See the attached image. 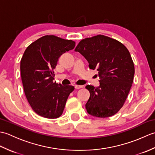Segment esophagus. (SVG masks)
Segmentation results:
<instances>
[{"label": "esophagus", "mask_w": 155, "mask_h": 155, "mask_svg": "<svg viewBox=\"0 0 155 155\" xmlns=\"http://www.w3.org/2000/svg\"><path fill=\"white\" fill-rule=\"evenodd\" d=\"M83 87L81 86V85H75L74 86V88H76V89H80V88H83Z\"/></svg>", "instance_id": "34e87169"}]
</instances>
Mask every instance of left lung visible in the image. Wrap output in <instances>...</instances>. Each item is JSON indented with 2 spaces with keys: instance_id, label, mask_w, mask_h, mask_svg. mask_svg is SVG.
Listing matches in <instances>:
<instances>
[{
  "instance_id": "1",
  "label": "left lung",
  "mask_w": 155,
  "mask_h": 155,
  "mask_svg": "<svg viewBox=\"0 0 155 155\" xmlns=\"http://www.w3.org/2000/svg\"><path fill=\"white\" fill-rule=\"evenodd\" d=\"M74 51L86 58L90 69H97L100 78L98 87H85L90 93L87 113L99 118L113 116L123 106L133 82L129 51L119 41L101 35L81 41Z\"/></svg>"
}]
</instances>
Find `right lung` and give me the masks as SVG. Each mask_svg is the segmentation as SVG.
I'll list each match as a JSON object with an SVG mask.
<instances>
[{"mask_svg":"<svg viewBox=\"0 0 155 155\" xmlns=\"http://www.w3.org/2000/svg\"><path fill=\"white\" fill-rule=\"evenodd\" d=\"M75 47V42L54 35L44 36L26 49L21 61L24 91L32 110L40 116H61L66 102L74 88L54 82V69L59 57Z\"/></svg>","mask_w":155,"mask_h":155,"instance_id":"1","label":"right lung"}]
</instances>
